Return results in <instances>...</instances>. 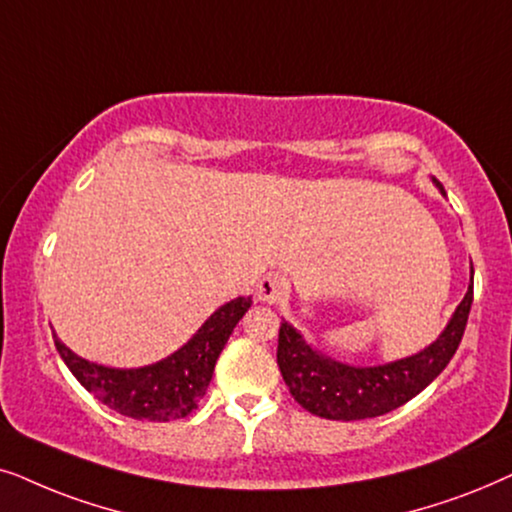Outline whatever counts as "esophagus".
Instances as JSON below:
<instances>
[{"label":"esophagus","instance_id":"obj_1","mask_svg":"<svg viewBox=\"0 0 512 512\" xmlns=\"http://www.w3.org/2000/svg\"><path fill=\"white\" fill-rule=\"evenodd\" d=\"M288 297V283H285V276L278 274V271H271L257 283V299L264 304H281L283 299Z\"/></svg>","mask_w":512,"mask_h":512}]
</instances>
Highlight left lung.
Wrapping results in <instances>:
<instances>
[{"label":"left lung","instance_id":"1","mask_svg":"<svg viewBox=\"0 0 512 512\" xmlns=\"http://www.w3.org/2000/svg\"><path fill=\"white\" fill-rule=\"evenodd\" d=\"M433 182L445 194L440 182ZM470 304H473V276L466 297L461 299L452 320L431 346L410 358L377 367L337 363L311 349L295 327L283 320L278 330V367L292 398L316 417L335 421L381 417L412 400L445 370L461 344Z\"/></svg>","mask_w":512,"mask_h":512}]
</instances>
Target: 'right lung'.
<instances>
[{"label":"right lung","mask_w":512,"mask_h":512,"mask_svg":"<svg viewBox=\"0 0 512 512\" xmlns=\"http://www.w3.org/2000/svg\"><path fill=\"white\" fill-rule=\"evenodd\" d=\"M250 304V297L231 299L199 327L182 349L138 370L91 363L67 349L58 337L56 349L79 384L109 410L131 419L175 421L199 407L213 379L217 358Z\"/></svg>","instance_id":"add662e5"}]
</instances>
